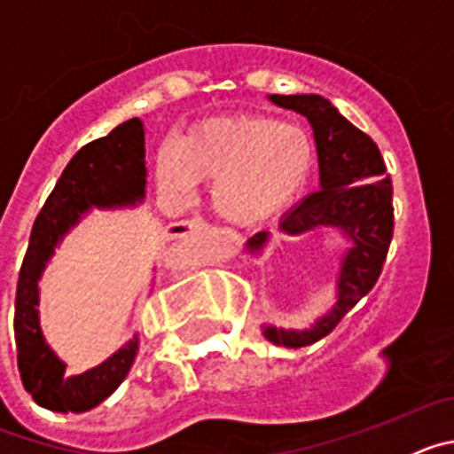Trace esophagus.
Masks as SVG:
<instances>
[{
    "instance_id": "34e87169",
    "label": "esophagus",
    "mask_w": 454,
    "mask_h": 454,
    "mask_svg": "<svg viewBox=\"0 0 454 454\" xmlns=\"http://www.w3.org/2000/svg\"><path fill=\"white\" fill-rule=\"evenodd\" d=\"M204 227H208V223L204 218H200V215H195V218L191 220H182V223H175L172 224L170 230V236H188V234H195V231L204 230Z\"/></svg>"
}]
</instances>
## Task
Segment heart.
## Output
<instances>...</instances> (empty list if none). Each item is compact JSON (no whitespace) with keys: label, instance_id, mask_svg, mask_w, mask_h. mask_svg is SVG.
<instances>
[{"label":"heart","instance_id":"b5f03b06","mask_svg":"<svg viewBox=\"0 0 454 454\" xmlns=\"http://www.w3.org/2000/svg\"><path fill=\"white\" fill-rule=\"evenodd\" d=\"M311 159V140L295 124L262 115L218 118L188 131L177 154H159L156 182L170 198H186L195 182H214L215 215L247 230L302 191Z\"/></svg>","mask_w":454,"mask_h":454}]
</instances>
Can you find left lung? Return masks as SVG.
<instances>
[{"instance_id": "8db88e82", "label": "left lung", "mask_w": 454, "mask_h": 454, "mask_svg": "<svg viewBox=\"0 0 454 454\" xmlns=\"http://www.w3.org/2000/svg\"><path fill=\"white\" fill-rule=\"evenodd\" d=\"M272 104L304 115L314 129L320 188L279 220L288 236L336 230L348 247L340 254L336 302L304 330L262 325L263 336L284 348L311 346L334 330L339 320L375 286L393 236V186L384 159L371 136L356 129L320 95H270ZM270 231H259L246 243L250 254H262Z\"/></svg>"}]
</instances>
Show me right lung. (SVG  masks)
<instances>
[{"label": "right lung", "instance_id": "right-lung-1", "mask_svg": "<svg viewBox=\"0 0 454 454\" xmlns=\"http://www.w3.org/2000/svg\"><path fill=\"white\" fill-rule=\"evenodd\" d=\"M145 129L138 118L118 124L72 156L40 208L20 268L15 295V346L22 384L40 407L82 414L98 407L122 384L138 352V339L86 372H66L40 330L38 282L63 236L92 208L134 207L145 198Z\"/></svg>", "mask_w": 454, "mask_h": 454}]
</instances>
